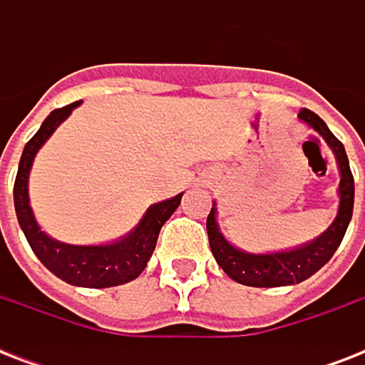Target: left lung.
<instances>
[{
	"label": "left lung",
	"instance_id": "8db88e82",
	"mask_svg": "<svg viewBox=\"0 0 365 365\" xmlns=\"http://www.w3.org/2000/svg\"><path fill=\"white\" fill-rule=\"evenodd\" d=\"M303 123L314 128L326 140L334 151L337 166H339V210L334 223L312 242L303 244L299 248L288 252H274V254H248L235 248L233 244L225 240L216 222V208L212 206L210 214L206 217V231L210 240V250L216 257L217 265L233 278L235 282L254 288H277V286H289L299 284L312 277L314 272L331 259L335 250L339 248L341 240L345 237L346 227L351 223L352 206H354V178H352L349 157L345 153L343 143L331 134L328 125L314 113L303 110L297 115Z\"/></svg>",
	"mask_w": 365,
	"mask_h": 365
}]
</instances>
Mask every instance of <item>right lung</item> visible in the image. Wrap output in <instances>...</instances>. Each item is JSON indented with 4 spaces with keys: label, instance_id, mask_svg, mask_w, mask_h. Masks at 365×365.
<instances>
[{
    "label": "right lung",
    "instance_id": "obj_1",
    "mask_svg": "<svg viewBox=\"0 0 365 365\" xmlns=\"http://www.w3.org/2000/svg\"><path fill=\"white\" fill-rule=\"evenodd\" d=\"M81 102H73L60 110H54L43 121L41 128L24 145L16 180H14V210L20 229L24 231L26 240L34 250V254L53 274L62 278L64 282L81 288H111L140 277V272L145 269L149 257L153 254L160 227L180 206L183 193L149 206L134 231L117 242L100 244V246H76V244L60 242L45 235L31 212L28 178L37 151L56 130V126L68 119V115Z\"/></svg>",
    "mask_w": 365,
    "mask_h": 365
}]
</instances>
